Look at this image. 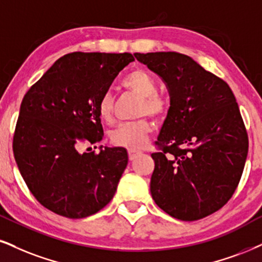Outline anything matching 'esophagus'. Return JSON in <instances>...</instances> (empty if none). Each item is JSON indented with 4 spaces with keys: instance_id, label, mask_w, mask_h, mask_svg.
Returning <instances> with one entry per match:
<instances>
[{
    "instance_id": "esophagus-1",
    "label": "esophagus",
    "mask_w": 262,
    "mask_h": 262,
    "mask_svg": "<svg viewBox=\"0 0 262 262\" xmlns=\"http://www.w3.org/2000/svg\"><path fill=\"white\" fill-rule=\"evenodd\" d=\"M140 150H135V149H128V159L130 160H135L138 156H141Z\"/></svg>"
}]
</instances>
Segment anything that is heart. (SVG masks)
<instances>
[{"mask_svg": "<svg viewBox=\"0 0 262 262\" xmlns=\"http://www.w3.org/2000/svg\"><path fill=\"white\" fill-rule=\"evenodd\" d=\"M124 86L141 97L137 114H148L160 118L167 112L169 102L163 95L157 92V81L144 70H136L125 79ZM98 115L104 122H112L114 118V99L112 93H104L98 103ZM151 132V124L146 118L120 124L112 132V142L114 146L126 147L128 149H138L147 143Z\"/></svg>", "mask_w": 262, "mask_h": 262, "instance_id": "b5f03b06", "label": "heart"}]
</instances>
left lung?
Instances as JSON below:
<instances>
[{"label":"left lung","mask_w":262,"mask_h":262,"mask_svg":"<svg viewBox=\"0 0 262 262\" xmlns=\"http://www.w3.org/2000/svg\"><path fill=\"white\" fill-rule=\"evenodd\" d=\"M163 80L170 108L153 153L150 193L166 214L195 221L221 209L239 183L248 135L224 80L177 52L135 53Z\"/></svg>","instance_id":"left-lung-1"}]
</instances>
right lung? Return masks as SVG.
I'll list each match as a JSON object with an SVG mask.
<instances>
[{
  "instance_id": "1",
  "label": "right lung",
  "mask_w": 262,
  "mask_h": 262,
  "mask_svg": "<svg viewBox=\"0 0 262 262\" xmlns=\"http://www.w3.org/2000/svg\"><path fill=\"white\" fill-rule=\"evenodd\" d=\"M131 53L74 52L56 60L27 92L13 137V153L28 188L45 208L69 219L91 216L114 196L127 165L124 148L79 153L103 128L101 97Z\"/></svg>"
}]
</instances>
